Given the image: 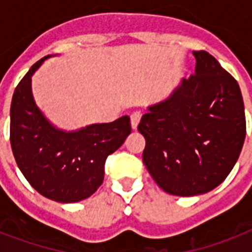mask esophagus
I'll use <instances>...</instances> for the list:
<instances>
[{
    "instance_id": "34e87169",
    "label": "esophagus",
    "mask_w": 252,
    "mask_h": 252,
    "mask_svg": "<svg viewBox=\"0 0 252 252\" xmlns=\"http://www.w3.org/2000/svg\"><path fill=\"white\" fill-rule=\"evenodd\" d=\"M140 120H141V112H133V114L130 115V126H132V129H137Z\"/></svg>"
}]
</instances>
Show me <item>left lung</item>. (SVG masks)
Returning a JSON list of instances; mask_svg holds the SVG:
<instances>
[{
	"instance_id": "obj_1",
	"label": "left lung",
	"mask_w": 252,
	"mask_h": 252,
	"mask_svg": "<svg viewBox=\"0 0 252 252\" xmlns=\"http://www.w3.org/2000/svg\"><path fill=\"white\" fill-rule=\"evenodd\" d=\"M193 76L148 106L138 132L145 137L142 161L165 192L196 196L226 179L246 137L238 82L205 51H193Z\"/></svg>"
}]
</instances>
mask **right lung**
Instances as JSON below:
<instances>
[{
    "label": "right lung",
    "instance_id": "obj_1",
    "mask_svg": "<svg viewBox=\"0 0 252 252\" xmlns=\"http://www.w3.org/2000/svg\"><path fill=\"white\" fill-rule=\"evenodd\" d=\"M49 57L33 64L14 91L10 142L18 167L40 195L57 203H77L100 187L106 158L129 136L130 120L122 116L76 130L53 126L36 106L31 87L33 73Z\"/></svg>",
    "mask_w": 252,
    "mask_h": 252
}]
</instances>
